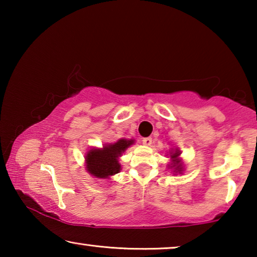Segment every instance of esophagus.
Segmentation results:
<instances>
[{
	"label": "esophagus",
	"instance_id": "obj_1",
	"mask_svg": "<svg viewBox=\"0 0 257 257\" xmlns=\"http://www.w3.org/2000/svg\"><path fill=\"white\" fill-rule=\"evenodd\" d=\"M143 144H144L145 146H151L152 145V137L143 138Z\"/></svg>",
	"mask_w": 257,
	"mask_h": 257
}]
</instances>
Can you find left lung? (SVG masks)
<instances>
[{
    "mask_svg": "<svg viewBox=\"0 0 257 257\" xmlns=\"http://www.w3.org/2000/svg\"><path fill=\"white\" fill-rule=\"evenodd\" d=\"M167 155H170V163L168 164V169H170L173 175L184 172V161L180 158L181 151L178 149H170L169 154Z\"/></svg>",
    "mask_w": 257,
    "mask_h": 257,
    "instance_id": "8db88e82",
    "label": "left lung"
}]
</instances>
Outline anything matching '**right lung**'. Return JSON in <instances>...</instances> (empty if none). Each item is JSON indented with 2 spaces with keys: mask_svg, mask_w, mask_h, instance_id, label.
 <instances>
[{
  "mask_svg": "<svg viewBox=\"0 0 257 257\" xmlns=\"http://www.w3.org/2000/svg\"><path fill=\"white\" fill-rule=\"evenodd\" d=\"M134 144L135 139L121 138L103 147H93L85 154L86 171L97 179H110L121 171V155Z\"/></svg>",
  "mask_w": 257,
  "mask_h": 257,
  "instance_id": "obj_1",
  "label": "right lung"
}]
</instances>
